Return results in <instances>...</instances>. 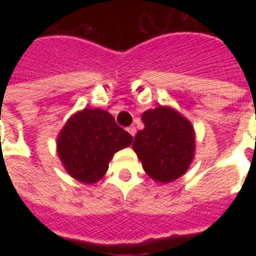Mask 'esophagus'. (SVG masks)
Returning <instances> with one entry per match:
<instances>
[{
    "label": "esophagus",
    "instance_id": "esophagus-1",
    "mask_svg": "<svg viewBox=\"0 0 256 256\" xmlns=\"http://www.w3.org/2000/svg\"><path fill=\"white\" fill-rule=\"evenodd\" d=\"M128 132L130 133V136H132V137H134V136H136V133H137V130H136V128H134V126H130V128H128Z\"/></svg>",
    "mask_w": 256,
    "mask_h": 256
}]
</instances>
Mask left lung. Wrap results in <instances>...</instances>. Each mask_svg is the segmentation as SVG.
I'll return each instance as SVG.
<instances>
[{
	"label": "left lung",
	"instance_id": "1",
	"mask_svg": "<svg viewBox=\"0 0 256 256\" xmlns=\"http://www.w3.org/2000/svg\"><path fill=\"white\" fill-rule=\"evenodd\" d=\"M144 128L136 134L133 150L155 182L182 177L192 164L196 133L190 120L172 106H159L142 114Z\"/></svg>",
	"mask_w": 256,
	"mask_h": 256
}]
</instances>
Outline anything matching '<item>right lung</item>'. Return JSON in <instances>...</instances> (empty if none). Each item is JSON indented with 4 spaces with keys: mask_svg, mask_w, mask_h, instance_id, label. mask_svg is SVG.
I'll return each mask as SVG.
<instances>
[{
    "mask_svg": "<svg viewBox=\"0 0 256 256\" xmlns=\"http://www.w3.org/2000/svg\"><path fill=\"white\" fill-rule=\"evenodd\" d=\"M132 141L133 137L118 126L110 112L84 108L70 116L56 145L66 172L79 182L93 185L106 176L114 155Z\"/></svg>",
    "mask_w": 256,
    "mask_h": 256,
    "instance_id": "add662e5",
    "label": "right lung"
}]
</instances>
